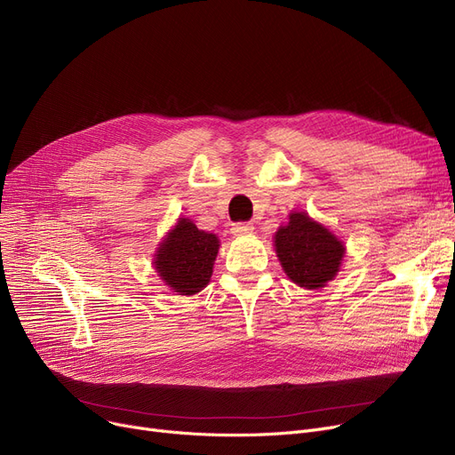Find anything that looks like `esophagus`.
<instances>
[{
  "label": "esophagus",
  "mask_w": 455,
  "mask_h": 455,
  "mask_svg": "<svg viewBox=\"0 0 455 455\" xmlns=\"http://www.w3.org/2000/svg\"><path fill=\"white\" fill-rule=\"evenodd\" d=\"M230 230L234 235H243V234H251L254 230V225L252 223H235V225H232Z\"/></svg>",
  "instance_id": "obj_1"
}]
</instances>
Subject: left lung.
I'll return each mask as SVG.
<instances>
[{"instance_id": "obj_1", "label": "left lung", "mask_w": 455, "mask_h": 455, "mask_svg": "<svg viewBox=\"0 0 455 455\" xmlns=\"http://www.w3.org/2000/svg\"><path fill=\"white\" fill-rule=\"evenodd\" d=\"M282 269L304 290H321L341 267L345 245L304 212L290 213L288 225L275 234Z\"/></svg>"}]
</instances>
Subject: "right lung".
<instances>
[{"label":"right lung","mask_w":455,"mask_h":455,"mask_svg":"<svg viewBox=\"0 0 455 455\" xmlns=\"http://www.w3.org/2000/svg\"><path fill=\"white\" fill-rule=\"evenodd\" d=\"M218 251V235L199 230L194 221L180 218L156 249L153 264L158 276L175 293L196 295L210 282Z\"/></svg>","instance_id":"add662e5"}]
</instances>
